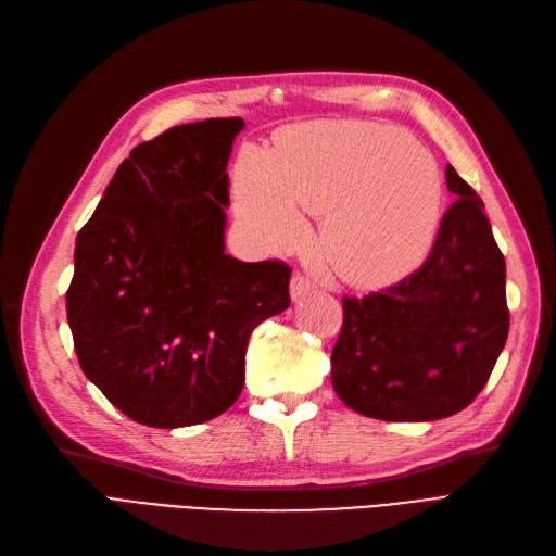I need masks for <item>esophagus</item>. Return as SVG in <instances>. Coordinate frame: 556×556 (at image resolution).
<instances>
[{"label":"esophagus","mask_w":556,"mask_h":556,"mask_svg":"<svg viewBox=\"0 0 556 556\" xmlns=\"http://www.w3.org/2000/svg\"><path fill=\"white\" fill-rule=\"evenodd\" d=\"M312 289H315V287H312L309 279L303 277V275H295L291 279V298H293V301H301V298H305Z\"/></svg>","instance_id":"obj_1"}]
</instances>
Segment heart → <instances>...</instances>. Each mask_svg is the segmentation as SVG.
<instances>
[{"label":"heart","mask_w":556,"mask_h":556,"mask_svg":"<svg viewBox=\"0 0 556 556\" xmlns=\"http://www.w3.org/2000/svg\"><path fill=\"white\" fill-rule=\"evenodd\" d=\"M235 204L267 251L305 237L298 208L321 216L319 249L357 289H386L427 258L441 223L434 160L390 124L317 122L287 129L267 154L247 148Z\"/></svg>","instance_id":"b5f03b06"}]
</instances>
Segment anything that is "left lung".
<instances>
[{"label":"left lung","instance_id":"obj_1","mask_svg":"<svg viewBox=\"0 0 556 556\" xmlns=\"http://www.w3.org/2000/svg\"><path fill=\"white\" fill-rule=\"evenodd\" d=\"M446 185L455 202L425 265L382 293L343 301L331 382L366 418L425 422L458 414L505 348V258L483 202L451 164Z\"/></svg>","mask_w":556,"mask_h":556}]
</instances>
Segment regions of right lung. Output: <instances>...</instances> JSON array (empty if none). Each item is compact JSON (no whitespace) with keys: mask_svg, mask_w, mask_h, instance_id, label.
Masks as SVG:
<instances>
[{"mask_svg":"<svg viewBox=\"0 0 556 556\" xmlns=\"http://www.w3.org/2000/svg\"><path fill=\"white\" fill-rule=\"evenodd\" d=\"M241 117L180 124L117 168L75 244L67 324L84 376L131 420L176 430L225 414L251 331L289 307L291 269L225 253Z\"/></svg>","mask_w":556,"mask_h":556,"instance_id":"add662e5","label":"right lung"}]
</instances>
